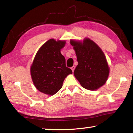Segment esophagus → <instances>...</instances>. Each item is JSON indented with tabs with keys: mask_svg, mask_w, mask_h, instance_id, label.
Wrapping results in <instances>:
<instances>
[{
	"mask_svg": "<svg viewBox=\"0 0 133 133\" xmlns=\"http://www.w3.org/2000/svg\"><path fill=\"white\" fill-rule=\"evenodd\" d=\"M71 69L72 70V71L74 72V70H75V66H72V67H71Z\"/></svg>",
	"mask_w": 133,
	"mask_h": 133,
	"instance_id": "1",
	"label": "esophagus"
}]
</instances>
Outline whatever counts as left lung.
<instances>
[{"instance_id":"obj_1","label":"left lung","mask_w":133,"mask_h":133,"mask_svg":"<svg viewBox=\"0 0 133 133\" xmlns=\"http://www.w3.org/2000/svg\"><path fill=\"white\" fill-rule=\"evenodd\" d=\"M77 55L78 64L74 71L83 88L97 90L106 83L109 67L105 56L98 45L89 38L83 43L70 41Z\"/></svg>"}]
</instances>
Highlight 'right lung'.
Masks as SVG:
<instances>
[{"instance_id": "add662e5", "label": "right lung", "mask_w": 133, "mask_h": 133, "mask_svg": "<svg viewBox=\"0 0 133 133\" xmlns=\"http://www.w3.org/2000/svg\"><path fill=\"white\" fill-rule=\"evenodd\" d=\"M65 41H47L36 53L31 67V75L36 88L44 94L52 95L60 90L72 70L66 66V59L61 50Z\"/></svg>"}]
</instances>
